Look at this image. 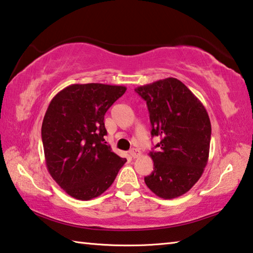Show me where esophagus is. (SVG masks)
<instances>
[{
    "label": "esophagus",
    "mask_w": 253,
    "mask_h": 253,
    "mask_svg": "<svg viewBox=\"0 0 253 253\" xmlns=\"http://www.w3.org/2000/svg\"><path fill=\"white\" fill-rule=\"evenodd\" d=\"M129 154H130V156H131L132 158H138V157L140 156V155H141V153H140V150L137 149V148L131 149V150L129 151Z\"/></svg>",
    "instance_id": "1"
}]
</instances>
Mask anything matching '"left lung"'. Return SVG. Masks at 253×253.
I'll use <instances>...</instances> for the list:
<instances>
[{"label":"left lung","instance_id":"left-lung-1","mask_svg":"<svg viewBox=\"0 0 253 253\" xmlns=\"http://www.w3.org/2000/svg\"><path fill=\"white\" fill-rule=\"evenodd\" d=\"M146 100L151 135L161 142L149 153L154 170L146 185L163 199L189 191L208 163L211 126L205 106L175 78L155 81L134 89Z\"/></svg>","mask_w":253,"mask_h":253}]
</instances>
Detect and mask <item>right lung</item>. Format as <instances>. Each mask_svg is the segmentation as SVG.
<instances>
[{
    "label": "right lung",
    "mask_w": 253,
    "mask_h": 253,
    "mask_svg": "<svg viewBox=\"0 0 253 253\" xmlns=\"http://www.w3.org/2000/svg\"><path fill=\"white\" fill-rule=\"evenodd\" d=\"M126 90L113 84H75L50 100L42 124L46 167L72 198L100 196L126 162L104 139V115Z\"/></svg>",
    "instance_id": "1"
}]
</instances>
